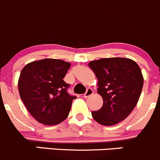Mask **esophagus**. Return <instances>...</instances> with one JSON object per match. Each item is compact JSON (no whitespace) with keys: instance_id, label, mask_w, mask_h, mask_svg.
Here are the masks:
<instances>
[{"instance_id":"obj_1","label":"esophagus","mask_w":160,"mask_h":160,"mask_svg":"<svg viewBox=\"0 0 160 160\" xmlns=\"http://www.w3.org/2000/svg\"><path fill=\"white\" fill-rule=\"evenodd\" d=\"M92 94H93V90H92V88H88L86 92L84 94V98H88L89 96H91Z\"/></svg>"}]
</instances>
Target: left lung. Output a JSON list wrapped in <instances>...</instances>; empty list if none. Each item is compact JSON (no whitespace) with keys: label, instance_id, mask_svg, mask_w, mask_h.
Segmentation results:
<instances>
[{"label":"left lung","instance_id":"8db88e82","mask_svg":"<svg viewBox=\"0 0 160 160\" xmlns=\"http://www.w3.org/2000/svg\"><path fill=\"white\" fill-rule=\"evenodd\" d=\"M98 79L97 92L103 99L102 107L92 112L94 119L103 126H113L132 112L143 86L141 69L127 58H107L88 63Z\"/></svg>","mask_w":160,"mask_h":160}]
</instances>
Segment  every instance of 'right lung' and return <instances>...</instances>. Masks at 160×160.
I'll return each mask as SVG.
<instances>
[{
    "label": "right lung",
    "instance_id": "obj_1",
    "mask_svg": "<svg viewBox=\"0 0 160 160\" xmlns=\"http://www.w3.org/2000/svg\"><path fill=\"white\" fill-rule=\"evenodd\" d=\"M71 64L59 59L44 58L27 64L21 70L18 91L30 114L38 122L55 126L68 116L73 99L65 82Z\"/></svg>",
    "mask_w": 160,
    "mask_h": 160
}]
</instances>
